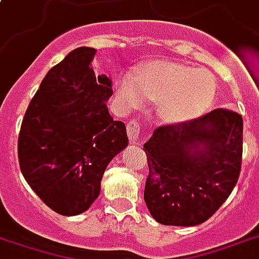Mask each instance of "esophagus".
I'll return each mask as SVG.
<instances>
[{
	"instance_id": "34e87169",
	"label": "esophagus",
	"mask_w": 259,
	"mask_h": 259,
	"mask_svg": "<svg viewBox=\"0 0 259 259\" xmlns=\"http://www.w3.org/2000/svg\"><path fill=\"white\" fill-rule=\"evenodd\" d=\"M127 134H129L132 143H136L138 138H140V132H141V123L137 119H133L127 123Z\"/></svg>"
}]
</instances>
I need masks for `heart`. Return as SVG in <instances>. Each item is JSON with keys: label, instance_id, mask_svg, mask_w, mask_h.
<instances>
[{"label": "heart", "instance_id": "obj_1", "mask_svg": "<svg viewBox=\"0 0 259 259\" xmlns=\"http://www.w3.org/2000/svg\"><path fill=\"white\" fill-rule=\"evenodd\" d=\"M116 95L125 108L156 102V115L168 125L190 122L206 112L216 96V78L206 69L155 59L141 66L137 76L122 74Z\"/></svg>", "mask_w": 259, "mask_h": 259}]
</instances>
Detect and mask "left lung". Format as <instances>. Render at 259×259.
<instances>
[{
    "instance_id": "1",
    "label": "left lung",
    "mask_w": 259,
    "mask_h": 259,
    "mask_svg": "<svg viewBox=\"0 0 259 259\" xmlns=\"http://www.w3.org/2000/svg\"><path fill=\"white\" fill-rule=\"evenodd\" d=\"M149 175L144 200L156 222L191 227L208 220L238 182L243 119L217 108L181 125L161 126L144 144Z\"/></svg>"
}]
</instances>
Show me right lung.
<instances>
[{"label":"right lung","instance_id":"add662e5","mask_svg":"<svg viewBox=\"0 0 259 259\" xmlns=\"http://www.w3.org/2000/svg\"><path fill=\"white\" fill-rule=\"evenodd\" d=\"M95 55L92 47H78L51 68L20 129L23 177L62 216L90 209L100 194L107 165L129 145L125 123L108 112L111 77L96 76Z\"/></svg>","mask_w":259,"mask_h":259}]
</instances>
